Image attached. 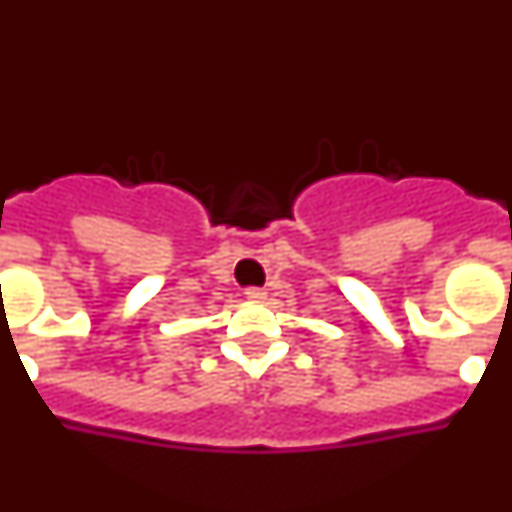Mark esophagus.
Instances as JSON below:
<instances>
[{"label":"esophagus","mask_w":512,"mask_h":512,"mask_svg":"<svg viewBox=\"0 0 512 512\" xmlns=\"http://www.w3.org/2000/svg\"><path fill=\"white\" fill-rule=\"evenodd\" d=\"M246 297H248V300H253V302H264L266 300V289L248 287L246 289Z\"/></svg>","instance_id":"34e87169"}]
</instances>
